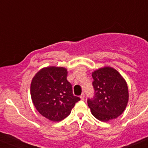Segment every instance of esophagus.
<instances>
[{"label":"esophagus","mask_w":148,"mask_h":148,"mask_svg":"<svg viewBox=\"0 0 148 148\" xmlns=\"http://www.w3.org/2000/svg\"><path fill=\"white\" fill-rule=\"evenodd\" d=\"M80 98H81V99H82V100H84V98H85V94H84V93H83V94H81V96H80Z\"/></svg>","instance_id":"obj_1"}]
</instances>
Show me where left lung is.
Wrapping results in <instances>:
<instances>
[{
	"mask_svg": "<svg viewBox=\"0 0 148 148\" xmlns=\"http://www.w3.org/2000/svg\"><path fill=\"white\" fill-rule=\"evenodd\" d=\"M94 97L88 99V106L94 117L103 122L118 118L125 110L129 101L126 81L111 67L97 69L91 74Z\"/></svg>",
	"mask_w": 148,
	"mask_h": 148,
	"instance_id": "obj_1",
	"label": "left lung"
}]
</instances>
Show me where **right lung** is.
Masks as SVG:
<instances>
[{
    "mask_svg": "<svg viewBox=\"0 0 148 148\" xmlns=\"http://www.w3.org/2000/svg\"><path fill=\"white\" fill-rule=\"evenodd\" d=\"M63 67H43L36 73L30 84V95L35 108L46 119L60 121L67 117L80 98L73 94Z\"/></svg>",
    "mask_w": 148,
    "mask_h": 148,
    "instance_id": "right-lung-1",
    "label": "right lung"
}]
</instances>
